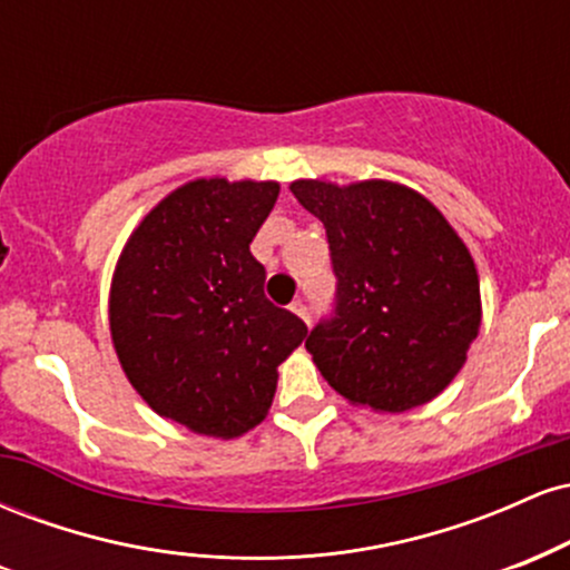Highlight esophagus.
Segmentation results:
<instances>
[{
  "label": "esophagus",
  "mask_w": 570,
  "mask_h": 570,
  "mask_svg": "<svg viewBox=\"0 0 570 570\" xmlns=\"http://www.w3.org/2000/svg\"><path fill=\"white\" fill-rule=\"evenodd\" d=\"M289 311L294 313V316L303 318L305 324H311V307H307L305 303H299V299H297V303H292V305H289Z\"/></svg>",
  "instance_id": "1"
}]
</instances>
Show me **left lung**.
Segmentation results:
<instances>
[{
    "instance_id": "8db88e82",
    "label": "left lung",
    "mask_w": 570,
    "mask_h": 570,
    "mask_svg": "<svg viewBox=\"0 0 570 570\" xmlns=\"http://www.w3.org/2000/svg\"><path fill=\"white\" fill-rule=\"evenodd\" d=\"M289 189L330 238L332 322L305 340L324 381L353 407L407 412L440 396L480 335V276L466 244L417 189L389 179Z\"/></svg>"
}]
</instances>
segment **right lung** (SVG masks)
<instances>
[{"label": "right lung", "mask_w": 570, "mask_h": 570, "mask_svg": "<svg viewBox=\"0 0 570 570\" xmlns=\"http://www.w3.org/2000/svg\"><path fill=\"white\" fill-rule=\"evenodd\" d=\"M278 181L193 179L128 235L109 286L120 367L160 417L235 440L265 421L278 364L307 326L265 297L248 244Z\"/></svg>", "instance_id": "right-lung-1"}]
</instances>
